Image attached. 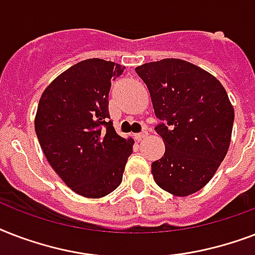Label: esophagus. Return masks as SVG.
<instances>
[{
  "mask_svg": "<svg viewBox=\"0 0 255 255\" xmlns=\"http://www.w3.org/2000/svg\"><path fill=\"white\" fill-rule=\"evenodd\" d=\"M148 136V132H145V131H143V132H140V133H136L135 135V139L136 140H143V139H145V137H147Z\"/></svg>",
  "mask_w": 255,
  "mask_h": 255,
  "instance_id": "esophagus-1",
  "label": "esophagus"
}]
</instances>
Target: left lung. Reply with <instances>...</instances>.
<instances>
[{"label": "left lung", "instance_id": "left-lung-1", "mask_svg": "<svg viewBox=\"0 0 255 255\" xmlns=\"http://www.w3.org/2000/svg\"><path fill=\"white\" fill-rule=\"evenodd\" d=\"M151 94L165 153L152 163L156 184L185 197L208 184L225 159L234 110L224 86L201 67L167 58L135 69Z\"/></svg>", "mask_w": 255, "mask_h": 255}]
</instances>
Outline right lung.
Masks as SVG:
<instances>
[{
  "instance_id": "obj_1",
  "label": "right lung",
  "mask_w": 255,
  "mask_h": 255,
  "mask_svg": "<svg viewBox=\"0 0 255 255\" xmlns=\"http://www.w3.org/2000/svg\"><path fill=\"white\" fill-rule=\"evenodd\" d=\"M124 66L99 58L71 66L42 94L35 133L46 159L75 193L107 196L120 185L133 140L116 133L110 120L111 81Z\"/></svg>"
}]
</instances>
